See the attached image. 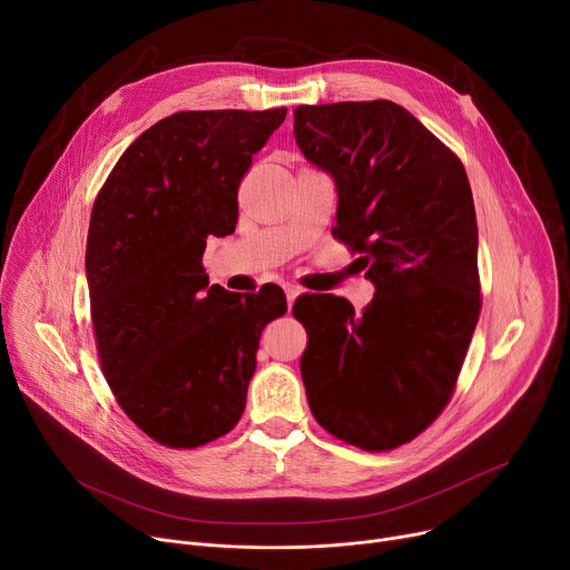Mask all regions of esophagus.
Segmentation results:
<instances>
[{
	"label": "esophagus",
	"instance_id": "esophagus-1",
	"mask_svg": "<svg viewBox=\"0 0 570 570\" xmlns=\"http://www.w3.org/2000/svg\"><path fill=\"white\" fill-rule=\"evenodd\" d=\"M284 293H286V303H288V309H291L293 303H295V297L301 295V288H297L295 284H284Z\"/></svg>",
	"mask_w": 570,
	"mask_h": 570
}]
</instances>
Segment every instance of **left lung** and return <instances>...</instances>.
<instances>
[{"label": "left lung", "mask_w": 570, "mask_h": 570, "mask_svg": "<svg viewBox=\"0 0 570 570\" xmlns=\"http://www.w3.org/2000/svg\"><path fill=\"white\" fill-rule=\"evenodd\" d=\"M295 142L337 187L333 235L374 282L355 316L348 301L307 293L301 372L316 423L370 453L428 430L451 402L481 316L478 224L453 153L402 106H297Z\"/></svg>", "instance_id": "left-lung-1"}]
</instances>
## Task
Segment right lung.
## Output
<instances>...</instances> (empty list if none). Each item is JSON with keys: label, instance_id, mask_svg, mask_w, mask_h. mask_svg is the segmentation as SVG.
Masks as SVG:
<instances>
[{"label": "right lung", "instance_id": "right-lung-1", "mask_svg": "<svg viewBox=\"0 0 570 570\" xmlns=\"http://www.w3.org/2000/svg\"><path fill=\"white\" fill-rule=\"evenodd\" d=\"M286 108L183 110L119 157L89 217L85 269L101 372L161 445L228 434L247 404L263 327L286 314L279 286H209V235H230L237 189Z\"/></svg>", "mask_w": 570, "mask_h": 570}]
</instances>
